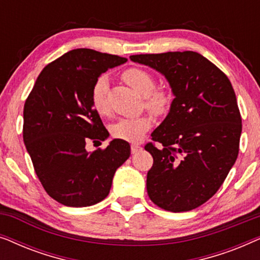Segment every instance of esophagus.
Wrapping results in <instances>:
<instances>
[{
    "mask_svg": "<svg viewBox=\"0 0 260 260\" xmlns=\"http://www.w3.org/2000/svg\"><path fill=\"white\" fill-rule=\"evenodd\" d=\"M141 149H142L141 145H138V144H131V152H133V154H136V152L140 151Z\"/></svg>",
    "mask_w": 260,
    "mask_h": 260,
    "instance_id": "34e87169",
    "label": "esophagus"
}]
</instances>
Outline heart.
Returning a JSON list of instances; mask_svg holds the SVG:
<instances>
[{
	"instance_id": "obj_1",
	"label": "heart",
	"mask_w": 260,
	"mask_h": 260,
	"mask_svg": "<svg viewBox=\"0 0 260 260\" xmlns=\"http://www.w3.org/2000/svg\"><path fill=\"white\" fill-rule=\"evenodd\" d=\"M123 80L135 91L144 95V105L155 115H163L168 111L172 94L166 87H155L154 74L141 67H129L122 73ZM109 80L105 76L95 79L91 88V104L99 115H106L108 108ZM154 118L150 113L120 118L111 127L113 137L127 142H138L150 129Z\"/></svg>"
}]
</instances>
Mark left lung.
Instances as JSON below:
<instances>
[{
	"label": "left lung",
	"mask_w": 260,
	"mask_h": 260,
	"mask_svg": "<svg viewBox=\"0 0 260 260\" xmlns=\"http://www.w3.org/2000/svg\"><path fill=\"white\" fill-rule=\"evenodd\" d=\"M166 77L173 99L166 119L145 145L154 158L147 175L150 200L169 212H187L214 195L239 152L241 116L232 84L197 52L131 55Z\"/></svg>",
	"instance_id": "1"
}]
</instances>
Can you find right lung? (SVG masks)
Segmentation results:
<instances>
[{"mask_svg": "<svg viewBox=\"0 0 260 260\" xmlns=\"http://www.w3.org/2000/svg\"><path fill=\"white\" fill-rule=\"evenodd\" d=\"M125 58L78 48L48 63L23 108V142L49 197L69 207H87L108 197L130 145L113 140L88 152L85 145L109 137L91 104L92 85Z\"/></svg>", "mask_w": 260, "mask_h": 260, "instance_id": "right-lung-1", "label": "right lung"}]
</instances>
